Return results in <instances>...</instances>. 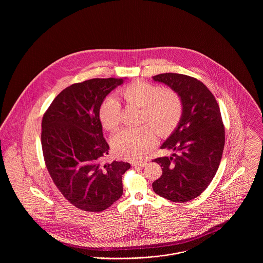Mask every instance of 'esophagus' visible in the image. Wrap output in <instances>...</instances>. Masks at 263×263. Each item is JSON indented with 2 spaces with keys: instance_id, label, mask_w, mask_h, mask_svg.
<instances>
[{
  "instance_id": "34e87169",
  "label": "esophagus",
  "mask_w": 263,
  "mask_h": 263,
  "mask_svg": "<svg viewBox=\"0 0 263 263\" xmlns=\"http://www.w3.org/2000/svg\"><path fill=\"white\" fill-rule=\"evenodd\" d=\"M146 164H147V162H140V163H132V165H133V166H141V167L145 166Z\"/></svg>"
}]
</instances>
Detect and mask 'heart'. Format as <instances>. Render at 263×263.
I'll return each instance as SVG.
<instances>
[{"mask_svg": "<svg viewBox=\"0 0 263 263\" xmlns=\"http://www.w3.org/2000/svg\"><path fill=\"white\" fill-rule=\"evenodd\" d=\"M126 103L142 107L138 128H123L111 138L114 154L130 161L142 160L157 142V135L164 137L177 125L182 112L181 100L172 89H162L146 82L136 81L120 90ZM100 122L106 130H113L120 121V103L114 97L102 101L99 109Z\"/></svg>", "mask_w": 263, "mask_h": 263, "instance_id": "obj_1", "label": "heart"}]
</instances>
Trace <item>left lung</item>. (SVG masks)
Returning <instances> with one entry per match:
<instances>
[{"instance_id": "left-lung-1", "label": "left lung", "mask_w": 263, "mask_h": 263, "mask_svg": "<svg viewBox=\"0 0 263 263\" xmlns=\"http://www.w3.org/2000/svg\"><path fill=\"white\" fill-rule=\"evenodd\" d=\"M177 93L181 117L161 149L178 152L154 160L163 175L154 191L167 200L187 202L199 196L216 175L225 146V129L219 105L208 88L195 78L175 73L153 77Z\"/></svg>"}]
</instances>
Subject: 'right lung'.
<instances>
[{
  "label": "right lung",
  "mask_w": 263,
  "mask_h": 263,
  "mask_svg": "<svg viewBox=\"0 0 263 263\" xmlns=\"http://www.w3.org/2000/svg\"><path fill=\"white\" fill-rule=\"evenodd\" d=\"M125 80L91 79L74 84L54 99L42 119L41 145L49 175L63 196L84 211L101 212L123 194L122 175L131 165L100 163L109 146L99 109Z\"/></svg>",
  "instance_id": "1"
}]
</instances>
